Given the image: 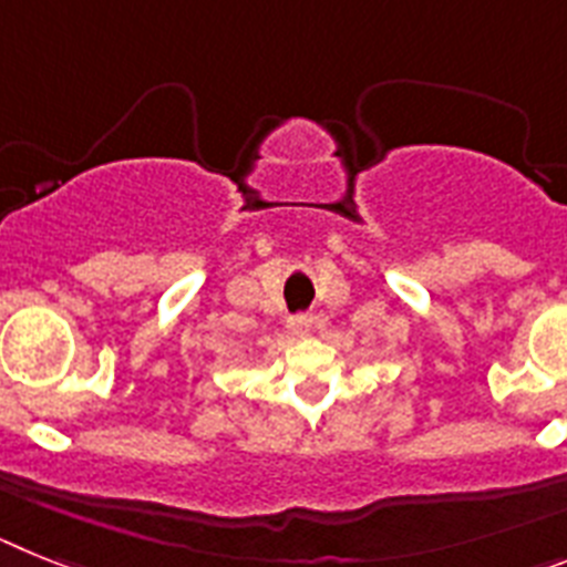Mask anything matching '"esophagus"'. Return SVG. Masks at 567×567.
<instances>
[{
	"mask_svg": "<svg viewBox=\"0 0 567 567\" xmlns=\"http://www.w3.org/2000/svg\"><path fill=\"white\" fill-rule=\"evenodd\" d=\"M313 328V317L311 313H293V317H288V331L290 337H308Z\"/></svg>",
	"mask_w": 567,
	"mask_h": 567,
	"instance_id": "34e87169",
	"label": "esophagus"
}]
</instances>
